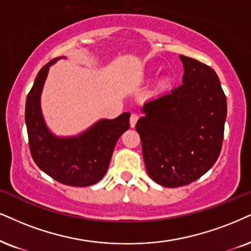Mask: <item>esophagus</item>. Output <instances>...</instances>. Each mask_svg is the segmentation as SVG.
I'll return each mask as SVG.
<instances>
[{
    "label": "esophagus",
    "mask_w": 251,
    "mask_h": 251,
    "mask_svg": "<svg viewBox=\"0 0 251 251\" xmlns=\"http://www.w3.org/2000/svg\"><path fill=\"white\" fill-rule=\"evenodd\" d=\"M137 120H138L137 114H131V116H130V126H131V128H134V126H136V122H137Z\"/></svg>",
    "instance_id": "1"
}]
</instances>
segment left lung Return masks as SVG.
<instances>
[{
	"instance_id": "1",
	"label": "left lung",
	"mask_w": 251,
	"mask_h": 251,
	"mask_svg": "<svg viewBox=\"0 0 251 251\" xmlns=\"http://www.w3.org/2000/svg\"><path fill=\"white\" fill-rule=\"evenodd\" d=\"M179 58L182 85L145 102L136 123L148 175L165 187L191 184L214 165L227 117L214 70L193 58Z\"/></svg>"
}]
</instances>
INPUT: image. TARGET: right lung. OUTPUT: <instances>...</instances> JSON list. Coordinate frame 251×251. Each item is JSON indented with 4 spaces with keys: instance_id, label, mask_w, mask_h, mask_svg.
<instances>
[{
    "instance_id": "1",
    "label": "right lung",
    "mask_w": 251,
    "mask_h": 251,
    "mask_svg": "<svg viewBox=\"0 0 251 251\" xmlns=\"http://www.w3.org/2000/svg\"><path fill=\"white\" fill-rule=\"evenodd\" d=\"M61 58L65 57L55 58L42 67L27 94L25 125L30 152L37 166L54 180L69 186H91L106 175L116 142L130 126V113L113 120H99L75 136L53 134L43 116L40 97L49 70Z\"/></svg>"
}]
</instances>
